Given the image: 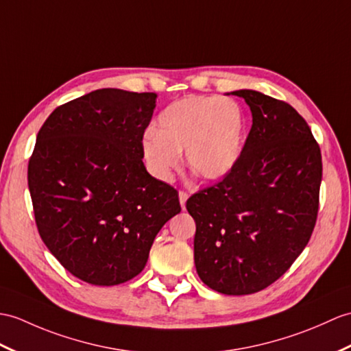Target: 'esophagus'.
I'll list each match as a JSON object with an SVG mask.
<instances>
[{
  "mask_svg": "<svg viewBox=\"0 0 351 351\" xmlns=\"http://www.w3.org/2000/svg\"><path fill=\"white\" fill-rule=\"evenodd\" d=\"M186 199H189V194H186L185 191H179V203H181L182 209H185V202Z\"/></svg>",
  "mask_w": 351,
  "mask_h": 351,
  "instance_id": "1",
  "label": "esophagus"
}]
</instances>
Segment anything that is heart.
<instances>
[{"mask_svg":"<svg viewBox=\"0 0 351 351\" xmlns=\"http://www.w3.org/2000/svg\"><path fill=\"white\" fill-rule=\"evenodd\" d=\"M245 141V115L234 100L189 95L162 110L156 132H146L142 154L149 173L170 182L185 151L186 166L205 181L226 176L238 162Z\"/></svg>","mask_w":351,"mask_h":351,"instance_id":"heart-1","label":"heart"}]
</instances>
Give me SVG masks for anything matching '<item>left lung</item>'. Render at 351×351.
Here are the masks:
<instances>
[{
  "label": "left lung",
  "mask_w": 351,
  "mask_h": 351,
  "mask_svg": "<svg viewBox=\"0 0 351 351\" xmlns=\"http://www.w3.org/2000/svg\"><path fill=\"white\" fill-rule=\"evenodd\" d=\"M252 125L234 167L186 200L195 221L194 263L223 295H251L286 274L311 238L319 213L322 152L286 101L239 89Z\"/></svg>",
  "instance_id": "left-lung-1"
}]
</instances>
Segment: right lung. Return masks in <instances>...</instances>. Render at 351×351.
<instances>
[{"label":"right lung","instance_id":"add662e5","mask_svg":"<svg viewBox=\"0 0 351 351\" xmlns=\"http://www.w3.org/2000/svg\"><path fill=\"white\" fill-rule=\"evenodd\" d=\"M156 99L97 89L56 108L37 134L28 186L38 233L71 275L94 286L141 274L157 233L181 213L178 191L142 161Z\"/></svg>","mask_w":351,"mask_h":351}]
</instances>
